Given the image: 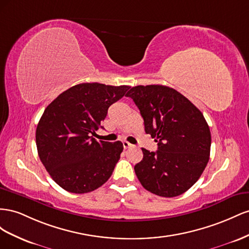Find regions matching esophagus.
I'll return each mask as SVG.
<instances>
[{
	"mask_svg": "<svg viewBox=\"0 0 249 249\" xmlns=\"http://www.w3.org/2000/svg\"><path fill=\"white\" fill-rule=\"evenodd\" d=\"M132 145L129 143V142H127V141H124L123 142V147H124V149H127V148H129V147H131Z\"/></svg>",
	"mask_w": 249,
	"mask_h": 249,
	"instance_id": "1",
	"label": "esophagus"
}]
</instances>
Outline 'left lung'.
<instances>
[{"label":"left lung","instance_id":"left-lung-1","mask_svg":"<svg viewBox=\"0 0 249 249\" xmlns=\"http://www.w3.org/2000/svg\"><path fill=\"white\" fill-rule=\"evenodd\" d=\"M126 96L159 146L155 152L142 148L143 160L134 166L140 182L161 197L181 195L199 179L210 160L211 131L202 112L165 85H138Z\"/></svg>","mask_w":249,"mask_h":249}]
</instances>
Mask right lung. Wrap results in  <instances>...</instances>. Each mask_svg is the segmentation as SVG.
I'll use <instances>...</instances> for the list:
<instances>
[{
    "label": "right lung",
    "mask_w": 249,
    "mask_h": 249,
    "mask_svg": "<svg viewBox=\"0 0 249 249\" xmlns=\"http://www.w3.org/2000/svg\"><path fill=\"white\" fill-rule=\"evenodd\" d=\"M129 88L80 83L47 106L37 124L36 147L42 165L59 187L83 194L108 180L123 144L97 142L90 134L99 129L109 106Z\"/></svg>",
    "instance_id": "1"
}]
</instances>
